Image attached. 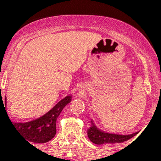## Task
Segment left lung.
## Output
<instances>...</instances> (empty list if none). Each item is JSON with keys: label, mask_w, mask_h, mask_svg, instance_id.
<instances>
[{"label": "left lung", "mask_w": 161, "mask_h": 161, "mask_svg": "<svg viewBox=\"0 0 161 161\" xmlns=\"http://www.w3.org/2000/svg\"><path fill=\"white\" fill-rule=\"evenodd\" d=\"M91 124L90 127L88 129V138L90 141L96 145H103L107 143H120V142H125L130 139L133 136L138 133V132H135L132 134L129 135H119L115 133H110V132H104L99 128L94 123L93 119H91Z\"/></svg>", "instance_id": "1"}]
</instances>
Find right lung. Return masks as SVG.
Segmentation results:
<instances>
[{
    "mask_svg": "<svg viewBox=\"0 0 161 161\" xmlns=\"http://www.w3.org/2000/svg\"><path fill=\"white\" fill-rule=\"evenodd\" d=\"M72 95H67L60 100L49 111L40 117L30 121L10 122L19 134L28 141L35 143H45L54 137L56 134V121L64 107L72 101ZM2 97H1V101ZM5 110L7 109V97L5 96ZM7 112V111H6ZM8 116V115H7ZM9 117V116H8ZM10 119V118H9Z\"/></svg>",
    "mask_w": 161,
    "mask_h": 161,
    "instance_id": "right-lung-1",
    "label": "right lung"
}]
</instances>
